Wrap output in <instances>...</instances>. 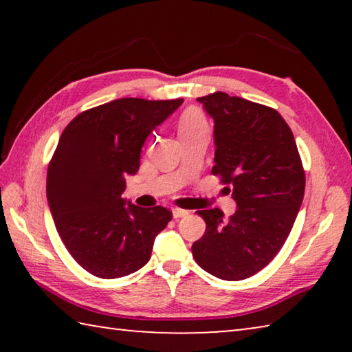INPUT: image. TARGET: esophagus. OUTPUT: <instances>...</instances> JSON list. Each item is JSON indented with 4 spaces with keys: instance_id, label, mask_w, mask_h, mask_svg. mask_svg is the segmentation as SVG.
<instances>
[{
    "instance_id": "34e87169",
    "label": "esophagus",
    "mask_w": 352,
    "mask_h": 352,
    "mask_svg": "<svg viewBox=\"0 0 352 352\" xmlns=\"http://www.w3.org/2000/svg\"><path fill=\"white\" fill-rule=\"evenodd\" d=\"M172 214H174L175 219H180V217L189 216V211L188 210H182V208H175V210H172Z\"/></svg>"
}]
</instances>
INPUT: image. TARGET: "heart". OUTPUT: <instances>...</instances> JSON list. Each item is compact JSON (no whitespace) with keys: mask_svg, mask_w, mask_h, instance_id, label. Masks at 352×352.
<instances>
[{"mask_svg":"<svg viewBox=\"0 0 352 352\" xmlns=\"http://www.w3.org/2000/svg\"><path fill=\"white\" fill-rule=\"evenodd\" d=\"M201 130H208V122L200 110L189 109L180 116V121H178V133H180V136L197 133Z\"/></svg>","mask_w":352,"mask_h":352,"instance_id":"obj_1","label":"heart"}]
</instances>
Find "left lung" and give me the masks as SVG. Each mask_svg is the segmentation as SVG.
Instances as JSON below:
<instances>
[{
	"label": "left lung",
	"instance_id": "obj_1",
	"mask_svg": "<svg viewBox=\"0 0 352 352\" xmlns=\"http://www.w3.org/2000/svg\"><path fill=\"white\" fill-rule=\"evenodd\" d=\"M214 119L212 175L233 186L237 210L197 211L205 234L192 243L201 269L241 281L264 269L283 248L305 197L306 175L287 122L272 107L216 91L197 98Z\"/></svg>",
	"mask_w": 352,
	"mask_h": 352
}]
</instances>
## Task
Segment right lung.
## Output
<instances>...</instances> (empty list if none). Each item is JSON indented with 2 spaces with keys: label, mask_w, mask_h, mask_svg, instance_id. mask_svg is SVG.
<instances>
[{
  "label": "right lung",
  "mask_w": 352,
  "mask_h": 352,
  "mask_svg": "<svg viewBox=\"0 0 352 352\" xmlns=\"http://www.w3.org/2000/svg\"><path fill=\"white\" fill-rule=\"evenodd\" d=\"M183 99L122 98L82 111L65 127L47 166L46 195L57 233L74 261L104 279L127 276L151 259L170 222L163 206L121 195L140 169L141 147Z\"/></svg>",
  "instance_id": "obj_1"
}]
</instances>
